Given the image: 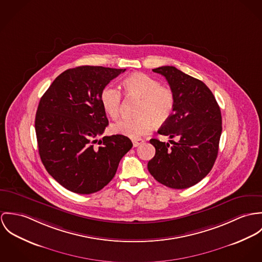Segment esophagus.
Here are the masks:
<instances>
[{
    "mask_svg": "<svg viewBox=\"0 0 262 262\" xmlns=\"http://www.w3.org/2000/svg\"><path fill=\"white\" fill-rule=\"evenodd\" d=\"M145 141L144 140H142V139H138V140H134L133 141V145L135 147H137V146H139L140 145H142L143 143H144Z\"/></svg>",
    "mask_w": 262,
    "mask_h": 262,
    "instance_id": "obj_1",
    "label": "esophagus"
}]
</instances>
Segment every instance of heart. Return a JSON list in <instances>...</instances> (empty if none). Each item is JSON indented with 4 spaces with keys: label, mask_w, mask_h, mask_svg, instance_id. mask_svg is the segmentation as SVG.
Returning a JSON list of instances; mask_svg holds the SVG:
<instances>
[{
    "label": "heart",
    "mask_w": 262,
    "mask_h": 262,
    "mask_svg": "<svg viewBox=\"0 0 262 262\" xmlns=\"http://www.w3.org/2000/svg\"><path fill=\"white\" fill-rule=\"evenodd\" d=\"M127 95L142 99L137 118H120L112 125V130L130 139L146 136L155 123L163 124L170 119L174 111L176 95L169 86L145 73H135L127 76L123 82ZM100 103L106 115L116 118L119 115L122 100L121 92L114 85H106L100 92Z\"/></svg>",
    "instance_id": "1"
}]
</instances>
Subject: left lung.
I'll use <instances>...</instances> for the list:
<instances>
[{
    "label": "left lung",
    "instance_id": "left-lung-1",
    "mask_svg": "<svg viewBox=\"0 0 262 262\" xmlns=\"http://www.w3.org/2000/svg\"><path fill=\"white\" fill-rule=\"evenodd\" d=\"M162 74L176 95L174 111L158 130L177 138L178 142L151 139L156 155L147 170L161 184L173 189H186L204 179L216 161L222 133L220 107L207 85L174 66L152 69Z\"/></svg>",
    "mask_w": 262,
    "mask_h": 262
}]
</instances>
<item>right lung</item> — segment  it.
<instances>
[{
  "mask_svg": "<svg viewBox=\"0 0 262 262\" xmlns=\"http://www.w3.org/2000/svg\"><path fill=\"white\" fill-rule=\"evenodd\" d=\"M125 69L79 66L55 78L40 99L35 129L41 161L61 186L92 194L106 186L121 158L132 148L124 136L103 137L108 119L100 92Z\"/></svg>",
  "mask_w": 262,
  "mask_h": 262,
  "instance_id": "obj_1",
  "label": "right lung"
}]
</instances>
